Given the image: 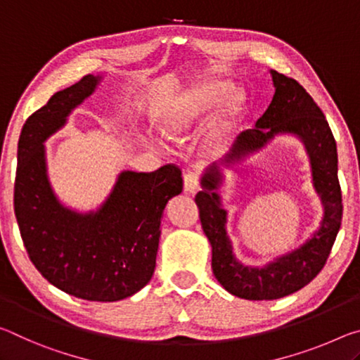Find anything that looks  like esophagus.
Returning a JSON list of instances; mask_svg holds the SVG:
<instances>
[{"label":"esophagus","mask_w":360,"mask_h":360,"mask_svg":"<svg viewBox=\"0 0 360 360\" xmlns=\"http://www.w3.org/2000/svg\"><path fill=\"white\" fill-rule=\"evenodd\" d=\"M198 185H199V175L194 174V172H188L184 176V190L186 193H194L198 190Z\"/></svg>","instance_id":"esophagus-1"}]
</instances>
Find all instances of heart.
I'll list each match as a JSON object with an SVG mask.
<instances>
[{
    "label": "heart",
    "instance_id": "heart-1",
    "mask_svg": "<svg viewBox=\"0 0 360 360\" xmlns=\"http://www.w3.org/2000/svg\"><path fill=\"white\" fill-rule=\"evenodd\" d=\"M231 91V84L220 79H204L194 82L188 89L174 96L155 111V122L164 137L180 140L202 122L205 111L219 103ZM245 108V96L240 91H233L223 102L221 111L210 127L207 137V151L217 155L231 137L239 124Z\"/></svg>",
    "mask_w": 360,
    "mask_h": 360
}]
</instances>
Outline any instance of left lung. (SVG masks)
Listing matches in <instances>:
<instances>
[{
    "label": "left lung",
    "mask_w": 360,
    "mask_h": 360,
    "mask_svg": "<svg viewBox=\"0 0 360 360\" xmlns=\"http://www.w3.org/2000/svg\"><path fill=\"white\" fill-rule=\"evenodd\" d=\"M274 96L255 127L243 132L220 164L205 169L202 191L196 194L204 234L212 245V271L231 295L245 300H278L309 284L326 264L337 239L343 215L338 181L337 141L322 110L295 79L269 70ZM278 134H292L302 141L310 158L314 186L324 214L320 228L303 245L263 267H250L233 255L227 236V211L219 190L225 168L237 169L247 157L261 150Z\"/></svg>",
    "instance_id": "left-lung-1"
}]
</instances>
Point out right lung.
<instances>
[{
    "label": "right lung",
    "mask_w": 360,
    "mask_h": 360,
    "mask_svg": "<svg viewBox=\"0 0 360 360\" xmlns=\"http://www.w3.org/2000/svg\"><path fill=\"white\" fill-rule=\"evenodd\" d=\"M102 79L87 75L56 92L23 124L14 212L28 257L52 285L89 302H117L141 290L155 273L164 209L184 190V179L170 164L150 174L122 170L96 210H76L58 199L44 143Z\"/></svg>",
    "instance_id": "add662e5"
}]
</instances>
